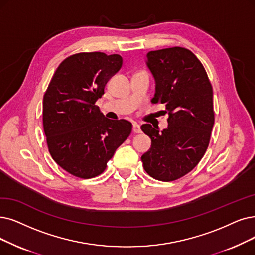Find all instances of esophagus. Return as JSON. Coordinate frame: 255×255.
<instances>
[{
	"mask_svg": "<svg viewBox=\"0 0 255 255\" xmlns=\"http://www.w3.org/2000/svg\"><path fill=\"white\" fill-rule=\"evenodd\" d=\"M133 131L134 133H136V134H139V133H141V128H140V126L138 125V124H133Z\"/></svg>",
	"mask_w": 255,
	"mask_h": 255,
	"instance_id": "1",
	"label": "esophagus"
}]
</instances>
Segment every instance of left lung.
<instances>
[{"instance_id": "8db88e82", "label": "left lung", "mask_w": 255, "mask_h": 255, "mask_svg": "<svg viewBox=\"0 0 255 255\" xmlns=\"http://www.w3.org/2000/svg\"><path fill=\"white\" fill-rule=\"evenodd\" d=\"M146 66L156 81L152 104L165 105L168 127L163 130L141 126L150 148L141 157L147 174L174 181L197 166L208 147L213 124V94L207 73L197 56L185 48L149 51Z\"/></svg>"}]
</instances>
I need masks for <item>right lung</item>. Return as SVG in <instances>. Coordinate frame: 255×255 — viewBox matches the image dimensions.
I'll return each mask as SVG.
<instances>
[{
	"label": "right lung",
	"instance_id": "right-lung-1",
	"mask_svg": "<svg viewBox=\"0 0 255 255\" xmlns=\"http://www.w3.org/2000/svg\"><path fill=\"white\" fill-rule=\"evenodd\" d=\"M121 66L118 54L71 55L58 66L44 95L43 124L49 151L60 167L75 177L103 174L130 134L129 121L106 118L95 106Z\"/></svg>",
	"mask_w": 255,
	"mask_h": 255
}]
</instances>
